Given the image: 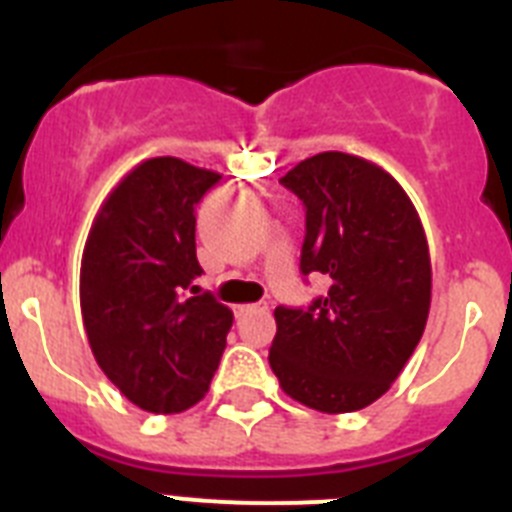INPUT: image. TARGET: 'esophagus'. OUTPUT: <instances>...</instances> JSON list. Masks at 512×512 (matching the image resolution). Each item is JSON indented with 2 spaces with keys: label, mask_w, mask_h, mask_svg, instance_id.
<instances>
[{
  "label": "esophagus",
  "mask_w": 512,
  "mask_h": 512,
  "mask_svg": "<svg viewBox=\"0 0 512 512\" xmlns=\"http://www.w3.org/2000/svg\"><path fill=\"white\" fill-rule=\"evenodd\" d=\"M256 310H266V305H238L235 307V315H248V312Z\"/></svg>",
  "instance_id": "obj_1"
}]
</instances>
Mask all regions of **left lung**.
I'll list each match as a JSON object with an SVG mask.
<instances>
[{
  "instance_id": "obj_1",
  "label": "left lung",
  "mask_w": 512,
  "mask_h": 512,
  "mask_svg": "<svg viewBox=\"0 0 512 512\" xmlns=\"http://www.w3.org/2000/svg\"><path fill=\"white\" fill-rule=\"evenodd\" d=\"M305 205L302 274L330 277L310 307L274 310L271 372L292 400L354 413L390 390L431 310L428 241L405 189L382 166L341 151L279 179Z\"/></svg>"
}]
</instances>
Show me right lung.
I'll return each instance as SVG.
<instances>
[{
	"label": "right lung",
	"instance_id": "right-lung-1",
	"mask_svg": "<svg viewBox=\"0 0 512 512\" xmlns=\"http://www.w3.org/2000/svg\"><path fill=\"white\" fill-rule=\"evenodd\" d=\"M220 174L182 158L135 166L99 207L81 256V318L99 369L133 405L171 415L210 390L233 312L210 292L194 205Z\"/></svg>",
	"mask_w": 512,
	"mask_h": 512
}]
</instances>
